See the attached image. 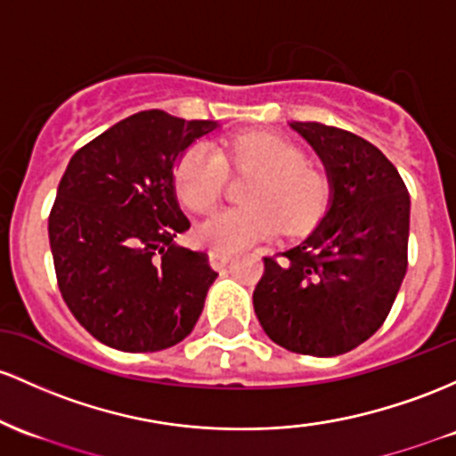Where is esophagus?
<instances>
[{
    "instance_id": "1",
    "label": "esophagus",
    "mask_w": 456,
    "mask_h": 456,
    "mask_svg": "<svg viewBox=\"0 0 456 456\" xmlns=\"http://www.w3.org/2000/svg\"><path fill=\"white\" fill-rule=\"evenodd\" d=\"M232 259V253L229 251H220V248H209V264H212L214 268H223L224 264Z\"/></svg>"
}]
</instances>
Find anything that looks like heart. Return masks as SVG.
Listing matches in <instances>:
<instances>
[{
    "label": "heart",
    "instance_id": "1",
    "mask_svg": "<svg viewBox=\"0 0 456 456\" xmlns=\"http://www.w3.org/2000/svg\"><path fill=\"white\" fill-rule=\"evenodd\" d=\"M229 167L253 168L259 179L247 192L248 205L223 209L201 227L203 240L223 251L251 247L277 236H303L320 223L331 203L327 171L307 164L298 144L266 132L233 138L227 151L190 147L175 168L179 201L192 214H208L223 197Z\"/></svg>",
    "mask_w": 456,
    "mask_h": 456
}]
</instances>
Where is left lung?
<instances>
[{
    "label": "left lung",
    "instance_id": "8db88e82",
    "mask_svg": "<svg viewBox=\"0 0 456 456\" xmlns=\"http://www.w3.org/2000/svg\"><path fill=\"white\" fill-rule=\"evenodd\" d=\"M331 177V208L303 244L264 257L253 307L279 346L312 357L357 348L381 329L407 273L409 190L362 136L292 123Z\"/></svg>",
    "mask_w": 456,
    "mask_h": 456
}]
</instances>
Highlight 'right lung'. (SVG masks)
<instances>
[{"label": "right lung", "instance_id": "right-lung-1", "mask_svg": "<svg viewBox=\"0 0 456 456\" xmlns=\"http://www.w3.org/2000/svg\"><path fill=\"white\" fill-rule=\"evenodd\" d=\"M212 121L144 110L77 149L49 212L64 303L110 348L155 353L182 342L218 273L208 253L175 244L190 223L173 167Z\"/></svg>", "mask_w": 456, "mask_h": 456}]
</instances>
